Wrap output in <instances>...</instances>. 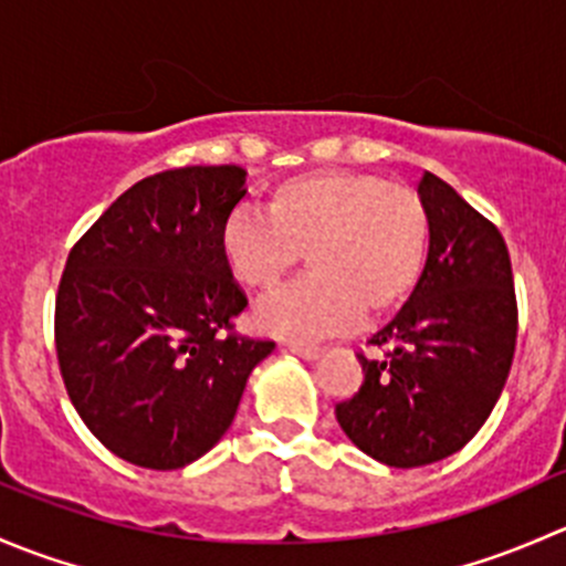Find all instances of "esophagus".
I'll return each mask as SVG.
<instances>
[{
  "mask_svg": "<svg viewBox=\"0 0 566 566\" xmlns=\"http://www.w3.org/2000/svg\"><path fill=\"white\" fill-rule=\"evenodd\" d=\"M290 350L301 358H317L319 356V345H304V342H287Z\"/></svg>",
  "mask_w": 566,
  "mask_h": 566,
  "instance_id": "1",
  "label": "esophagus"
}]
</instances>
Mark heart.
Wrapping results in <instances>:
<instances>
[{
    "label": "heart",
    "mask_w": 566,
    "mask_h": 566,
    "mask_svg": "<svg viewBox=\"0 0 566 566\" xmlns=\"http://www.w3.org/2000/svg\"><path fill=\"white\" fill-rule=\"evenodd\" d=\"M430 219L419 193L353 169H315L282 182L271 213L241 205L221 230L235 279L268 293L306 260L312 276L271 295L256 323L271 334L325 336L397 310L419 282Z\"/></svg>",
    "instance_id": "obj_1"
}]
</instances>
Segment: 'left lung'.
Listing matches in <instances>:
<instances>
[{
	"label": "left lung",
	"mask_w": 566,
	"mask_h": 566,
	"mask_svg": "<svg viewBox=\"0 0 566 566\" xmlns=\"http://www.w3.org/2000/svg\"><path fill=\"white\" fill-rule=\"evenodd\" d=\"M427 265L408 304L358 350L364 380L336 421L369 458L419 468L460 452L488 421L517 342L512 262L499 227L441 177L424 172Z\"/></svg>",
	"instance_id": "left-lung-1"
}]
</instances>
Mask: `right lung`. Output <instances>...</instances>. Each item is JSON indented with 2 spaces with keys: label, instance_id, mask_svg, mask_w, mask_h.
<instances>
[{
  "label": "right lung",
  "instance_id": "obj_1",
  "mask_svg": "<svg viewBox=\"0 0 566 566\" xmlns=\"http://www.w3.org/2000/svg\"><path fill=\"white\" fill-rule=\"evenodd\" d=\"M243 182L235 164L145 177L67 254L54 301L62 384L87 430L134 465L172 471L210 452L276 347L235 331L249 298L221 230Z\"/></svg>",
  "mask_w": 566,
  "mask_h": 566
}]
</instances>
